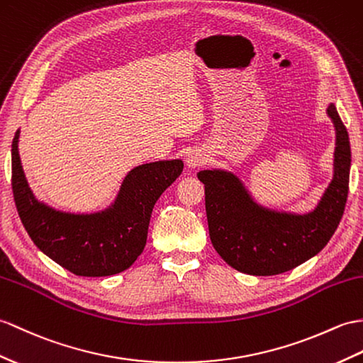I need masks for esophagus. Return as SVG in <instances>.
Returning a JSON list of instances; mask_svg holds the SVG:
<instances>
[{"label": "esophagus", "instance_id": "obj_1", "mask_svg": "<svg viewBox=\"0 0 363 363\" xmlns=\"http://www.w3.org/2000/svg\"><path fill=\"white\" fill-rule=\"evenodd\" d=\"M206 162V155L201 150H191L187 155V165L190 168H198Z\"/></svg>", "mask_w": 363, "mask_h": 363}]
</instances>
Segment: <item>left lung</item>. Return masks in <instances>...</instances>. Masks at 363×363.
<instances>
[{
	"instance_id": "left-lung-1",
	"label": "left lung",
	"mask_w": 363,
	"mask_h": 363,
	"mask_svg": "<svg viewBox=\"0 0 363 363\" xmlns=\"http://www.w3.org/2000/svg\"><path fill=\"white\" fill-rule=\"evenodd\" d=\"M335 128L334 176L313 212H278L257 204L230 172L202 170L208 233L227 264L249 275H278L317 255L339 225L348 198L351 148L334 104L326 109Z\"/></svg>"
}]
</instances>
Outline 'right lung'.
Wrapping results in <instances>:
<instances>
[{
	"label": "right lung",
	"instance_id": "add662e5",
	"mask_svg": "<svg viewBox=\"0 0 363 363\" xmlns=\"http://www.w3.org/2000/svg\"><path fill=\"white\" fill-rule=\"evenodd\" d=\"M18 138L20 130L12 142V191L33 244L75 275L108 277L128 269L145 247L156 201L182 173L181 159L134 167L116 201L102 212L66 213L33 196L21 167Z\"/></svg>",
	"mask_w": 363,
	"mask_h": 363
}]
</instances>
